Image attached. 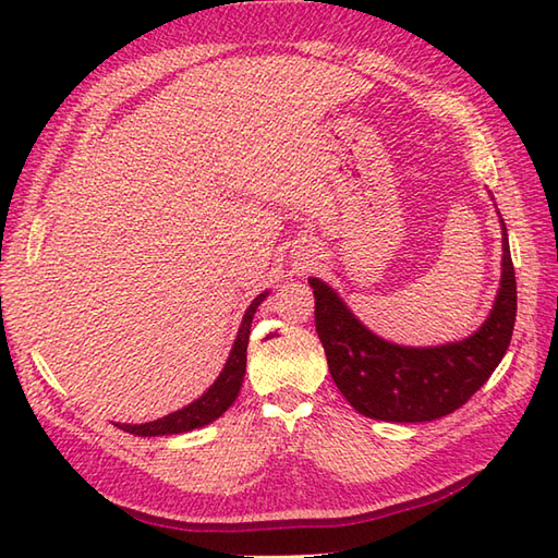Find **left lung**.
<instances>
[{"label": "left lung", "instance_id": "obj_1", "mask_svg": "<svg viewBox=\"0 0 558 558\" xmlns=\"http://www.w3.org/2000/svg\"><path fill=\"white\" fill-rule=\"evenodd\" d=\"M504 228V272L492 316L475 336L441 348H400L376 338L326 282L314 288V324L340 393L364 417L432 422L458 408L489 381L511 345L518 292Z\"/></svg>", "mask_w": 558, "mask_h": 558}]
</instances>
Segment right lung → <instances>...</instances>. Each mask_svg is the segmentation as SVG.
Here are the masks:
<instances>
[{"label":"right lung","mask_w":558,"mask_h":558,"mask_svg":"<svg viewBox=\"0 0 558 558\" xmlns=\"http://www.w3.org/2000/svg\"><path fill=\"white\" fill-rule=\"evenodd\" d=\"M266 300V292L258 294V298L248 306L244 318H242V328L236 333L234 348L230 352V360L225 364V369L220 372L218 381L213 384L204 396L194 400L192 405H186L182 410H177L168 417L148 422V424H117L122 426L124 432L136 434V436H168V434H182V432H192L196 426L210 424L213 420H218L220 414L228 410L236 393H240L242 378L246 372V345H248V333H252V318L256 314V306Z\"/></svg>","instance_id":"1"}]
</instances>
